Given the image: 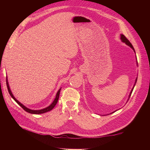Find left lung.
I'll list each match as a JSON object with an SVG mask.
<instances>
[{"mask_svg": "<svg viewBox=\"0 0 150 150\" xmlns=\"http://www.w3.org/2000/svg\"><path fill=\"white\" fill-rule=\"evenodd\" d=\"M120 39L121 40V41L122 42H124V43H125L127 46H129L131 49H132L133 50V51L135 52V51H134V47H133V45L131 44V43L129 41V40L126 39V38L125 37V36L123 35V34H120ZM135 54H136V52H135ZM136 59H137V66H138V62H137V56H136ZM137 78H138V77L137 78H136V79H135V82H134V85H133V88H132V89H131V92H130V93H129V96H128V101L129 100V98H130V96H131V93H132V92H133V89H134V86H135V84H136V83H137ZM128 101H127V102H128ZM115 111H114V112H115ZM114 112H112L111 113H113Z\"/></svg>", "mask_w": 150, "mask_h": 150, "instance_id": "8db88e82", "label": "left lung"}]
</instances>
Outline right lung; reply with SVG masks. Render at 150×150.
<instances>
[{
	"mask_svg": "<svg viewBox=\"0 0 150 150\" xmlns=\"http://www.w3.org/2000/svg\"><path fill=\"white\" fill-rule=\"evenodd\" d=\"M6 84H7V89H8V93H9L13 99V100H15V101L18 104H19L20 106H21L22 108H23L25 111H27V112H29V113H31V114H35V115L42 114V113H44V112H46L51 111L52 109L54 108V106L56 105V104H57V101H58V99H59V94H60V91H61V88L59 89L58 90L57 93H56V96L55 99H54V100L53 101V102L51 104H50L49 106L45 108L44 109H41V110H31V109H29L28 108H27L26 106H25L24 104H22L21 103H20L14 96H13V94H12V93L11 91V90L10 89L9 84H8V83L7 77H6Z\"/></svg>",
	"mask_w": 150,
	"mask_h": 150,
	"instance_id": "add662e5",
	"label": "right lung"
}]
</instances>
